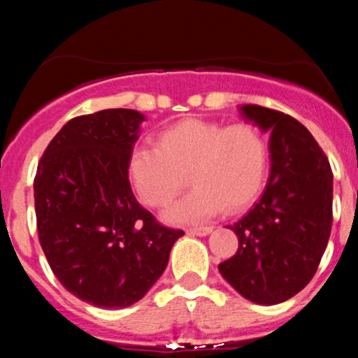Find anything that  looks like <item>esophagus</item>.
Here are the masks:
<instances>
[{
    "instance_id": "esophagus-1",
    "label": "esophagus",
    "mask_w": 358,
    "mask_h": 358,
    "mask_svg": "<svg viewBox=\"0 0 358 358\" xmlns=\"http://www.w3.org/2000/svg\"><path fill=\"white\" fill-rule=\"evenodd\" d=\"M212 232V227H192L188 229V234L192 236H199V237H205Z\"/></svg>"
}]
</instances>
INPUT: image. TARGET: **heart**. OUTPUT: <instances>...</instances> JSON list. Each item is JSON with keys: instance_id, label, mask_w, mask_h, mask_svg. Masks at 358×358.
<instances>
[{"instance_id": "obj_1", "label": "heart", "mask_w": 358, "mask_h": 358, "mask_svg": "<svg viewBox=\"0 0 358 358\" xmlns=\"http://www.w3.org/2000/svg\"><path fill=\"white\" fill-rule=\"evenodd\" d=\"M156 148L139 146L129 156L133 188L146 205L166 207L185 187L193 190L165 212L170 224H192L234 213L256 200L269 165L268 141L252 124L185 119L166 127Z\"/></svg>"}]
</instances>
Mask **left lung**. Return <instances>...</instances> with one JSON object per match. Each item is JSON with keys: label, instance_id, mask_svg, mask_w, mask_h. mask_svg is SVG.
Wrapping results in <instances>:
<instances>
[{"label": "left lung", "instance_id": "left-lung-1", "mask_svg": "<svg viewBox=\"0 0 358 358\" xmlns=\"http://www.w3.org/2000/svg\"><path fill=\"white\" fill-rule=\"evenodd\" d=\"M237 110L245 122L271 133V171L259 202L229 225L239 249L219 271L241 296L278 305L299 293L318 269L334 220V173L294 117L256 104Z\"/></svg>", "mask_w": 358, "mask_h": 358}]
</instances>
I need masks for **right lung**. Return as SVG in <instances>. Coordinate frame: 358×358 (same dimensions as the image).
Returning <instances> with one entry per match:
<instances>
[{"mask_svg": "<svg viewBox=\"0 0 358 358\" xmlns=\"http://www.w3.org/2000/svg\"><path fill=\"white\" fill-rule=\"evenodd\" d=\"M146 116L106 109L73 117L34 183L38 239L62 286L97 308L139 301L166 269L183 231L159 225L131 190L127 163Z\"/></svg>", "mask_w": 358, "mask_h": 358, "instance_id": "add662e5", "label": "right lung"}]
</instances>
